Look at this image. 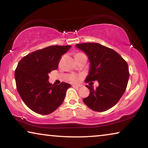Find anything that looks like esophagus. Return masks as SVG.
<instances>
[{"instance_id": "esophagus-1", "label": "esophagus", "mask_w": 148, "mask_h": 148, "mask_svg": "<svg viewBox=\"0 0 148 148\" xmlns=\"http://www.w3.org/2000/svg\"><path fill=\"white\" fill-rule=\"evenodd\" d=\"M72 87H76V88H79V87L80 86H78V85H72Z\"/></svg>"}]
</instances>
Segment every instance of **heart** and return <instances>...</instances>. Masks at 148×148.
Instances as JSON below:
<instances>
[{
  "label": "heart",
  "mask_w": 148,
  "mask_h": 148,
  "mask_svg": "<svg viewBox=\"0 0 148 148\" xmlns=\"http://www.w3.org/2000/svg\"><path fill=\"white\" fill-rule=\"evenodd\" d=\"M78 54H80V53H77L76 56H77V55H78ZM71 80L72 82H78L79 81V77H77V76H71V79H70Z\"/></svg>",
  "instance_id": "obj_1"
}]
</instances>
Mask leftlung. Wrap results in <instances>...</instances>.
<instances>
[{
    "instance_id": "obj_1",
    "label": "left lung",
    "mask_w": 148,
    "mask_h": 148,
    "mask_svg": "<svg viewBox=\"0 0 148 148\" xmlns=\"http://www.w3.org/2000/svg\"><path fill=\"white\" fill-rule=\"evenodd\" d=\"M88 57L90 67L85 82L89 95L83 101L89 108L96 112H104L115 106L126 90L129 77V66L119 54L112 49L98 43L76 45ZM97 81L96 89L90 85Z\"/></svg>"
}]
</instances>
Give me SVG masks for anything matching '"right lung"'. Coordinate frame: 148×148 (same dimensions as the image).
<instances>
[{"label": "right lung", "mask_w": 148, "mask_h": 148, "mask_svg": "<svg viewBox=\"0 0 148 148\" xmlns=\"http://www.w3.org/2000/svg\"><path fill=\"white\" fill-rule=\"evenodd\" d=\"M71 46H51L23 57L15 71L17 90L24 103L37 114L54 112L64 99L71 84L52 85L48 74L56 70L62 55Z\"/></svg>", "instance_id": "add662e5"}]
</instances>
